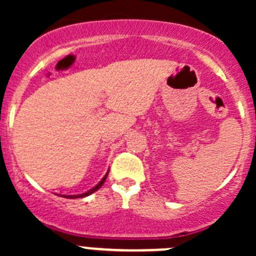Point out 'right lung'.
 <instances>
[{"label": "right lung", "instance_id": "add662e5", "mask_svg": "<svg viewBox=\"0 0 256 256\" xmlns=\"http://www.w3.org/2000/svg\"><path fill=\"white\" fill-rule=\"evenodd\" d=\"M108 174H109V172H108ZM108 174H105L104 176V178H102V180H100L99 183H98L96 186H95L94 188H92V190H88V192H85V193H82V194H78V196H63V197H66V198H82V197H86V196H89V194H92V193H94L95 190H99L100 187H102V184H104V182H105V180H106V177H108Z\"/></svg>", "mask_w": 256, "mask_h": 256}]
</instances>
